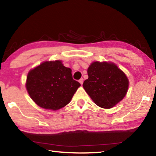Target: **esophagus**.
Returning <instances> with one entry per match:
<instances>
[{
    "mask_svg": "<svg viewBox=\"0 0 156 156\" xmlns=\"http://www.w3.org/2000/svg\"><path fill=\"white\" fill-rule=\"evenodd\" d=\"M83 81H84V79L83 78H80V80H79V83H80L81 84H83Z\"/></svg>",
    "mask_w": 156,
    "mask_h": 156,
    "instance_id": "34e87169",
    "label": "esophagus"
}]
</instances>
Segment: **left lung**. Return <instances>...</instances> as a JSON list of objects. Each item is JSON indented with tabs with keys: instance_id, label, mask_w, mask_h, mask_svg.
<instances>
[{
	"instance_id": "1",
	"label": "left lung",
	"mask_w": 156,
	"mask_h": 156,
	"mask_svg": "<svg viewBox=\"0 0 156 156\" xmlns=\"http://www.w3.org/2000/svg\"><path fill=\"white\" fill-rule=\"evenodd\" d=\"M83 87L98 106L109 109L121 101L127 92L129 81L113 63L94 62L87 69Z\"/></svg>"
}]
</instances>
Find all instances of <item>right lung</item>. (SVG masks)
<instances>
[{"mask_svg": "<svg viewBox=\"0 0 156 156\" xmlns=\"http://www.w3.org/2000/svg\"><path fill=\"white\" fill-rule=\"evenodd\" d=\"M80 84L72 69L60 60L42 63L28 73L26 88L34 102L44 109L57 110L71 101Z\"/></svg>", "mask_w": 156, "mask_h": 156, "instance_id": "1", "label": "right lung"}]
</instances>
